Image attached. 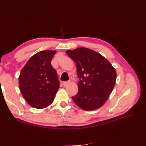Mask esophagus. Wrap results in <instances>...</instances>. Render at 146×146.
Segmentation results:
<instances>
[{
    "mask_svg": "<svg viewBox=\"0 0 146 146\" xmlns=\"http://www.w3.org/2000/svg\"><path fill=\"white\" fill-rule=\"evenodd\" d=\"M69 83V81H65V82H63V85L64 86H66V85H68Z\"/></svg>",
    "mask_w": 146,
    "mask_h": 146,
    "instance_id": "34e87169",
    "label": "esophagus"
}]
</instances>
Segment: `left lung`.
<instances>
[{"instance_id":"left-lung-1","label":"left lung","mask_w":146,"mask_h":146,"mask_svg":"<svg viewBox=\"0 0 146 146\" xmlns=\"http://www.w3.org/2000/svg\"><path fill=\"white\" fill-rule=\"evenodd\" d=\"M76 63L78 93L72 100L78 107L91 111L102 107L113 91L116 70L105 57L90 48L80 47L66 51Z\"/></svg>"}]
</instances>
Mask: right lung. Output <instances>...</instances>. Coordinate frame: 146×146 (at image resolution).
Instances as JSON below:
<instances>
[{
	"label": "right lung",
	"mask_w": 146,
	"mask_h": 146,
	"mask_svg": "<svg viewBox=\"0 0 146 146\" xmlns=\"http://www.w3.org/2000/svg\"><path fill=\"white\" fill-rule=\"evenodd\" d=\"M56 51L44 50L32 56L19 77L21 94L32 107L44 108L50 105L60 88V81L51 60Z\"/></svg>",
	"instance_id": "add662e5"
}]
</instances>
